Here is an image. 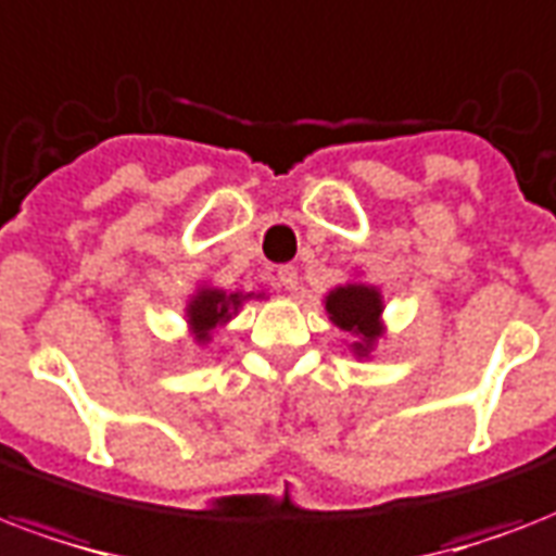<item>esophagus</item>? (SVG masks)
<instances>
[{"mask_svg": "<svg viewBox=\"0 0 556 556\" xmlns=\"http://www.w3.org/2000/svg\"><path fill=\"white\" fill-rule=\"evenodd\" d=\"M275 281L281 290H295L299 287V269L295 266H281L278 273H275Z\"/></svg>", "mask_w": 556, "mask_h": 556, "instance_id": "esophagus-1", "label": "esophagus"}]
</instances>
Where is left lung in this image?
I'll use <instances>...</instances> for the list:
<instances>
[{"label":"left lung","mask_w":556,"mask_h":556,"mask_svg":"<svg viewBox=\"0 0 556 556\" xmlns=\"http://www.w3.org/2000/svg\"><path fill=\"white\" fill-rule=\"evenodd\" d=\"M325 307L342 330L363 337V342H356V354H368V348L380 333V325H377L382 313L380 292L363 283H348L327 295Z\"/></svg>","instance_id":"left-lung-1"}]
</instances>
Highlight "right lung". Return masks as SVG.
Instances as JSON below:
<instances>
[{
	"label": "right lung",
	"mask_w": 556,
	"mask_h": 556,
	"mask_svg": "<svg viewBox=\"0 0 556 556\" xmlns=\"http://www.w3.org/2000/svg\"><path fill=\"white\" fill-rule=\"evenodd\" d=\"M240 295H226L219 290H202L197 299L188 304V318L191 325L197 327V333H208L211 327H217L219 321H226L231 313V307H238Z\"/></svg>",
	"instance_id": "obj_1"
}]
</instances>
